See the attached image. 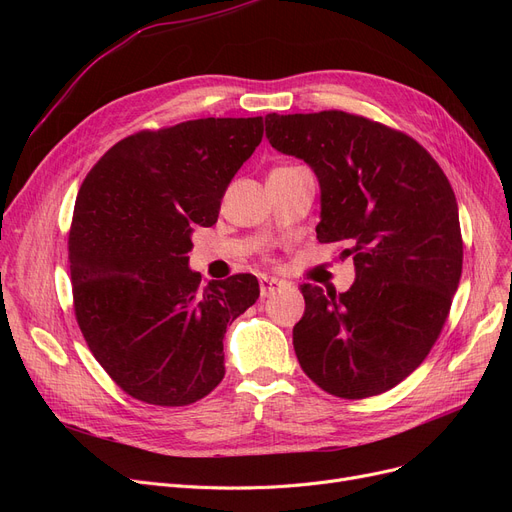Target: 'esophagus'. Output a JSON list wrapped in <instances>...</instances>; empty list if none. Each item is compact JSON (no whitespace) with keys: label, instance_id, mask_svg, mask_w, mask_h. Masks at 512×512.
<instances>
[{"label":"esophagus","instance_id":"obj_1","mask_svg":"<svg viewBox=\"0 0 512 512\" xmlns=\"http://www.w3.org/2000/svg\"><path fill=\"white\" fill-rule=\"evenodd\" d=\"M282 288V282H278V280H274V278H261L259 280V292H261V297L265 299V297H272V294L276 292V290H280Z\"/></svg>","mask_w":512,"mask_h":512}]
</instances>
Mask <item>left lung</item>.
<instances>
[{
	"label": "left lung",
	"instance_id": "obj_1",
	"mask_svg": "<svg viewBox=\"0 0 512 512\" xmlns=\"http://www.w3.org/2000/svg\"><path fill=\"white\" fill-rule=\"evenodd\" d=\"M270 145L301 157L321 186L319 242H346L357 280L346 292L303 284L292 330L309 378L338 398L382 394L436 344L463 272L452 186L413 137L326 110L265 116Z\"/></svg>",
	"mask_w": 512,
	"mask_h": 512
}]
</instances>
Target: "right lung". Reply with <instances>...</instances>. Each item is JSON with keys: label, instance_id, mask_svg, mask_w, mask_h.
Here are the masks:
<instances>
[{"label": "right lung", "instance_id": "add662e5", "mask_svg": "<svg viewBox=\"0 0 512 512\" xmlns=\"http://www.w3.org/2000/svg\"><path fill=\"white\" fill-rule=\"evenodd\" d=\"M261 137V116L141 130L80 186L68 236L74 315L105 373L147 405H193L224 380L226 328L259 282L236 274L201 288L186 255Z\"/></svg>", "mask_w": 512, "mask_h": 512}]
</instances>
